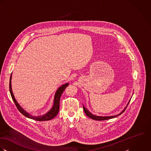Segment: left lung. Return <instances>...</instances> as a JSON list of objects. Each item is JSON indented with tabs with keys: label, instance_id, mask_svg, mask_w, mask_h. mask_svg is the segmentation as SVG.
I'll return each instance as SVG.
<instances>
[{
	"label": "left lung",
	"instance_id": "1",
	"mask_svg": "<svg viewBox=\"0 0 151 151\" xmlns=\"http://www.w3.org/2000/svg\"><path fill=\"white\" fill-rule=\"evenodd\" d=\"M130 100H131V99L129 100V101H128V104H127V106H126V107L124 108V109L120 113H119V114H117V115H115V116H96V115H94V114H93L91 113L83 105V110H84V111H85V114H86V116H88L89 118H91V119H93V120H99V121H101V120H109V119H113V118H114V117H117L118 116H120L121 115L125 110V109H126V108H127V107L128 106V104L129 103V101H130Z\"/></svg>",
	"mask_w": 151,
	"mask_h": 151
}]
</instances>
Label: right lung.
<instances>
[{
    "label": "right lung",
    "instance_id": "add662e5",
    "mask_svg": "<svg viewBox=\"0 0 151 151\" xmlns=\"http://www.w3.org/2000/svg\"><path fill=\"white\" fill-rule=\"evenodd\" d=\"M12 73L11 74L10 76V83H9V90H10V93L12 96V98L14 103V104H16L17 109L19 110V111L23 114L24 115L25 117L32 119L36 121H48L52 119H54L58 113L59 112V110H60V97L61 96V94L62 93V92L65 89V88L69 85V83H66L65 84L62 85L61 86H60L57 91H56V93L55 94V96H54V103H53V106L52 107L50 110V111H48L47 113H45V114L42 115V116H32L31 115L30 113H27L26 110H24L20 106V104L18 103V102L17 101V100H16L13 94L12 89Z\"/></svg>",
    "mask_w": 151,
    "mask_h": 151
}]
</instances>
